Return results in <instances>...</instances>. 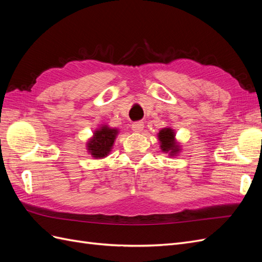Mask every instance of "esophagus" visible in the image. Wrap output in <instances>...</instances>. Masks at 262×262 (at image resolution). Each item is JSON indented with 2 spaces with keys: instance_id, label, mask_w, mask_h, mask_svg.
Segmentation results:
<instances>
[{
  "instance_id": "esophagus-1",
  "label": "esophagus",
  "mask_w": 262,
  "mask_h": 262,
  "mask_svg": "<svg viewBox=\"0 0 262 262\" xmlns=\"http://www.w3.org/2000/svg\"><path fill=\"white\" fill-rule=\"evenodd\" d=\"M132 130L134 131V132H141L142 130H143V128H144V124H143V122L142 121H137V122H133L132 123Z\"/></svg>"
}]
</instances>
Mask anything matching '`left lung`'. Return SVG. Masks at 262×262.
I'll return each instance as SVG.
<instances>
[{"mask_svg": "<svg viewBox=\"0 0 262 262\" xmlns=\"http://www.w3.org/2000/svg\"><path fill=\"white\" fill-rule=\"evenodd\" d=\"M158 139L161 141V148L164 152H169L170 155H175L179 150V146L175 142V132L170 128L161 130L158 133Z\"/></svg>", "mask_w": 262, "mask_h": 262, "instance_id": "obj_1", "label": "left lung"}]
</instances>
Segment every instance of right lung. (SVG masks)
Segmentation results:
<instances>
[{
	"mask_svg": "<svg viewBox=\"0 0 262 262\" xmlns=\"http://www.w3.org/2000/svg\"><path fill=\"white\" fill-rule=\"evenodd\" d=\"M117 134L118 130L110 129L107 125L101 126L100 129L94 132V137L87 144V149L90 150L93 157H106L114 145Z\"/></svg>",
	"mask_w": 262,
	"mask_h": 262,
	"instance_id": "obj_1",
	"label": "right lung"
}]
</instances>
